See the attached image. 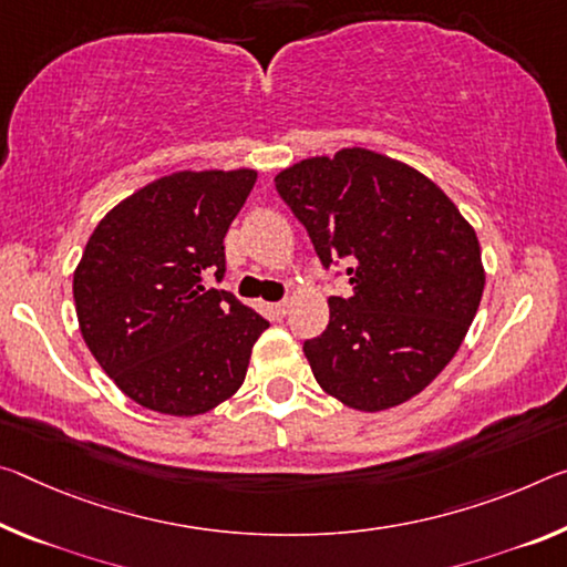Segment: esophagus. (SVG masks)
Returning <instances> with one entry per match:
<instances>
[{"instance_id":"esophagus-1","label":"esophagus","mask_w":567,"mask_h":567,"mask_svg":"<svg viewBox=\"0 0 567 567\" xmlns=\"http://www.w3.org/2000/svg\"><path fill=\"white\" fill-rule=\"evenodd\" d=\"M269 310H272V316H275V318H285V316H287V310H290V302H287V300L272 302V305H269Z\"/></svg>"}]
</instances>
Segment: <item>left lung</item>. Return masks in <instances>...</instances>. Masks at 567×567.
I'll list each match as a JSON object with an SVG mask.
<instances>
[{
	"label": "left lung",
	"instance_id": "1",
	"mask_svg": "<svg viewBox=\"0 0 567 567\" xmlns=\"http://www.w3.org/2000/svg\"><path fill=\"white\" fill-rule=\"evenodd\" d=\"M322 267L346 265L322 336L302 343L316 381L358 411L416 396L477 316L484 269L474 229L431 178L365 148L300 161L275 176Z\"/></svg>",
	"mask_w": 567,
	"mask_h": 567
}]
</instances>
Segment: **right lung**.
Wrapping results in <instances>:
<instances>
[{"mask_svg":"<svg viewBox=\"0 0 567 567\" xmlns=\"http://www.w3.org/2000/svg\"><path fill=\"white\" fill-rule=\"evenodd\" d=\"M257 174L178 171L105 214L73 277L80 332L115 385L171 416L206 413L247 375L269 328L204 277L227 272L224 237Z\"/></svg>","mask_w":567,"mask_h":567,"instance_id":"right-lung-1","label":"right lung"}]
</instances>
